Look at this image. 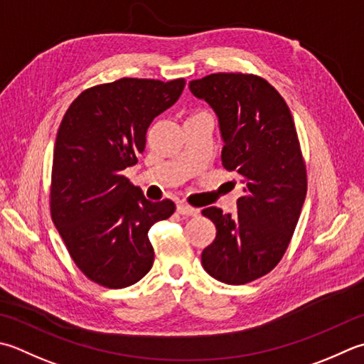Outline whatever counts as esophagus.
Returning a JSON list of instances; mask_svg holds the SVG:
<instances>
[{"label": "esophagus", "mask_w": 364, "mask_h": 364, "mask_svg": "<svg viewBox=\"0 0 364 364\" xmlns=\"http://www.w3.org/2000/svg\"><path fill=\"white\" fill-rule=\"evenodd\" d=\"M176 211L183 216H197L198 215L197 208H194V206H189L188 203H184V202H180L176 205Z\"/></svg>", "instance_id": "esophagus-1"}]
</instances>
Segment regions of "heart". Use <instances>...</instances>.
I'll return each instance as SVG.
<instances>
[{
	"instance_id": "heart-1",
	"label": "heart",
	"mask_w": 364,
	"mask_h": 364,
	"mask_svg": "<svg viewBox=\"0 0 364 364\" xmlns=\"http://www.w3.org/2000/svg\"><path fill=\"white\" fill-rule=\"evenodd\" d=\"M197 115H198V113H197Z\"/></svg>"
}]
</instances>
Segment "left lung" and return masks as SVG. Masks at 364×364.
<instances>
[{
    "label": "left lung",
    "instance_id": "obj_1",
    "mask_svg": "<svg viewBox=\"0 0 364 364\" xmlns=\"http://www.w3.org/2000/svg\"><path fill=\"white\" fill-rule=\"evenodd\" d=\"M189 90L218 115L220 159L238 173L235 216L216 206L202 215L216 225L202 265L215 279L240 286L279 263L303 208L308 176L294 118L282 96L254 74L218 73L189 82Z\"/></svg>",
    "mask_w": 364,
    "mask_h": 364
}]
</instances>
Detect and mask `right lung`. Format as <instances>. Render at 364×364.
I'll list each match as a JSON object with an SVG mask.
<instances>
[{"label":"right lung","instance_id":"obj_1","mask_svg":"<svg viewBox=\"0 0 364 364\" xmlns=\"http://www.w3.org/2000/svg\"><path fill=\"white\" fill-rule=\"evenodd\" d=\"M184 78H119L77 96L56 134L50 213L78 269L109 289L139 282L154 262L148 230L173 215L123 175L144 153L151 121L172 107Z\"/></svg>","mask_w":364,"mask_h":364}]
</instances>
